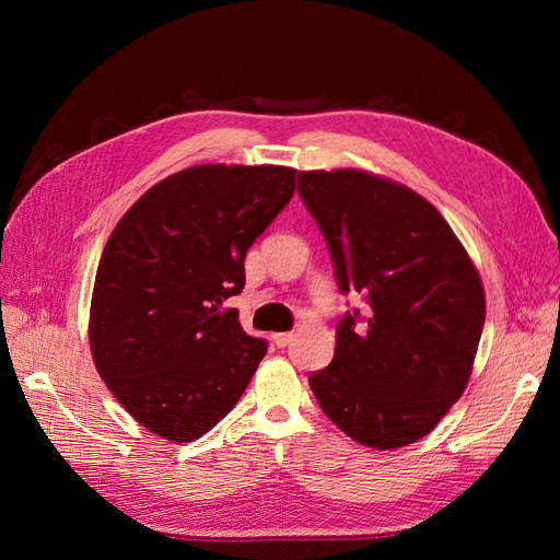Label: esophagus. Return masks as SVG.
<instances>
[{"label": "esophagus", "instance_id": "esophagus-1", "mask_svg": "<svg viewBox=\"0 0 560 560\" xmlns=\"http://www.w3.org/2000/svg\"><path fill=\"white\" fill-rule=\"evenodd\" d=\"M292 334H273V343L278 346V348H287V346H290V341H292Z\"/></svg>", "mask_w": 560, "mask_h": 560}]
</instances>
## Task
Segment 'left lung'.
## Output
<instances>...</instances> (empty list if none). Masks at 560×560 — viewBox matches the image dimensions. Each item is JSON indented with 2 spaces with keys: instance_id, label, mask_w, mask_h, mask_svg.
<instances>
[{
  "instance_id": "obj_1",
  "label": "left lung",
  "mask_w": 560,
  "mask_h": 560,
  "mask_svg": "<svg viewBox=\"0 0 560 560\" xmlns=\"http://www.w3.org/2000/svg\"><path fill=\"white\" fill-rule=\"evenodd\" d=\"M341 294H362L336 327L329 366L308 383L354 442L387 451L434 430L469 381L486 319L477 268L434 206L362 171L299 173Z\"/></svg>"
}]
</instances>
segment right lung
<instances>
[{"label":"right lung","mask_w":560,"mask_h":560,"mask_svg":"<svg viewBox=\"0 0 560 560\" xmlns=\"http://www.w3.org/2000/svg\"><path fill=\"white\" fill-rule=\"evenodd\" d=\"M292 167L196 165L159 182L112 231L89 338L100 376L142 428L171 442L212 430L268 350L224 301L245 254L294 194Z\"/></svg>","instance_id":"obj_1"}]
</instances>
